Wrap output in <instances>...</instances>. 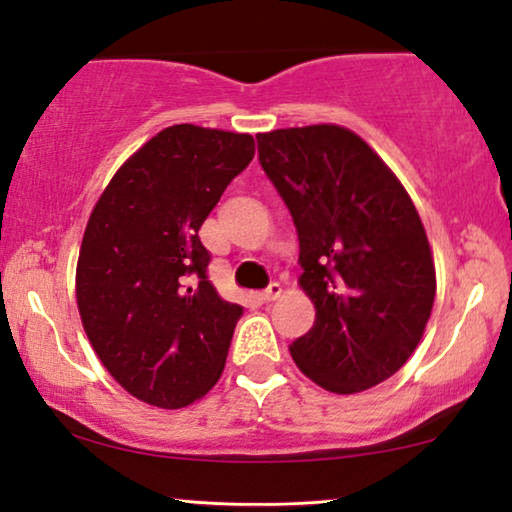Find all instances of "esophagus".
Returning <instances> with one entry per match:
<instances>
[{
	"label": "esophagus",
	"instance_id": "obj_1",
	"mask_svg": "<svg viewBox=\"0 0 512 512\" xmlns=\"http://www.w3.org/2000/svg\"><path fill=\"white\" fill-rule=\"evenodd\" d=\"M279 296H282V286H279L277 282H272L268 289L261 293V298L265 300V303H272V300H277Z\"/></svg>",
	"mask_w": 512,
	"mask_h": 512
}]
</instances>
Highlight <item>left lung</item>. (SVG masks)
I'll return each instance as SVG.
<instances>
[{"instance_id":"obj_1","label":"left lung","mask_w":512,"mask_h":512,"mask_svg":"<svg viewBox=\"0 0 512 512\" xmlns=\"http://www.w3.org/2000/svg\"><path fill=\"white\" fill-rule=\"evenodd\" d=\"M258 160L298 230L300 286L314 326L291 342L296 366L333 394L396 373L422 340L436 268L410 195L352 130L307 125L256 135Z\"/></svg>"}]
</instances>
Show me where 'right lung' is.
Listing matches in <instances>:
<instances>
[{
	"label": "right lung",
	"mask_w": 512,
	"mask_h": 512,
	"mask_svg": "<svg viewBox=\"0 0 512 512\" xmlns=\"http://www.w3.org/2000/svg\"><path fill=\"white\" fill-rule=\"evenodd\" d=\"M254 153L251 135L172 125L125 160L90 214L76 303L102 366L139 401L186 408L219 382L242 307L209 282L198 230Z\"/></svg>",
	"instance_id": "add662e5"
}]
</instances>
